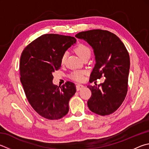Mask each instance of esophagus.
<instances>
[{"instance_id": "esophagus-1", "label": "esophagus", "mask_w": 149, "mask_h": 149, "mask_svg": "<svg viewBox=\"0 0 149 149\" xmlns=\"http://www.w3.org/2000/svg\"><path fill=\"white\" fill-rule=\"evenodd\" d=\"M83 88H84V86L83 85H80V84H78V85H76V90L77 91L81 90V89Z\"/></svg>"}]
</instances>
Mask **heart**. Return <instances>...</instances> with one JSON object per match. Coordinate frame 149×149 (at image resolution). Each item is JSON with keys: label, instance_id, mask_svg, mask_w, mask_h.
<instances>
[{"label": "heart", "instance_id": "b5f03b06", "mask_svg": "<svg viewBox=\"0 0 149 149\" xmlns=\"http://www.w3.org/2000/svg\"><path fill=\"white\" fill-rule=\"evenodd\" d=\"M75 52L77 53L78 55L79 56L80 58L83 59L84 58L86 57V56H90L91 55V49L89 48L87 45H86L83 44H80L77 45V46L75 49ZM68 55V53L64 52L61 56V62L62 64L64 63L66 57ZM86 74V72L84 70H74L71 72L70 74V77L72 79L77 81H81L84 79V75Z\"/></svg>", "mask_w": 149, "mask_h": 149}]
</instances>
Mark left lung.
<instances>
[{"mask_svg": "<svg viewBox=\"0 0 149 149\" xmlns=\"http://www.w3.org/2000/svg\"><path fill=\"white\" fill-rule=\"evenodd\" d=\"M75 37L85 40L94 49L96 64L90 81L100 79L102 75L105 77V81L99 85L95 83L87 86L92 93L87 102L89 109L102 116L111 114L123 104L128 91V51L119 38L104 30L81 32Z\"/></svg>", "mask_w": 149, "mask_h": 149, "instance_id": "1", "label": "left lung"}]
</instances>
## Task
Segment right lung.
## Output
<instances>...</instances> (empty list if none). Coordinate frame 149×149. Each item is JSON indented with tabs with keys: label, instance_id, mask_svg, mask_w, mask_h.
<instances>
[{
	"label": "right lung",
	"instance_id": "add662e5",
	"mask_svg": "<svg viewBox=\"0 0 149 149\" xmlns=\"http://www.w3.org/2000/svg\"><path fill=\"white\" fill-rule=\"evenodd\" d=\"M74 37L55 34L42 35L21 53L20 80L32 108L42 117L57 120L69 111V101L76 92L74 83L59 88L53 85V73L61 67L63 53L75 44Z\"/></svg>",
	"mask_w": 149,
	"mask_h": 149
}]
</instances>
